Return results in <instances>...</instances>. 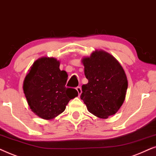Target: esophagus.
Returning a JSON list of instances; mask_svg holds the SVG:
<instances>
[{
	"label": "esophagus",
	"instance_id": "obj_1",
	"mask_svg": "<svg viewBox=\"0 0 156 156\" xmlns=\"http://www.w3.org/2000/svg\"><path fill=\"white\" fill-rule=\"evenodd\" d=\"M76 90H77V91H78V96H80V94H81V93H82L81 88H80V87H77V88H76Z\"/></svg>",
	"mask_w": 156,
	"mask_h": 156
}]
</instances>
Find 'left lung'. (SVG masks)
Returning a JSON list of instances; mask_svg holds the SVG:
<instances>
[{"mask_svg":"<svg viewBox=\"0 0 156 156\" xmlns=\"http://www.w3.org/2000/svg\"><path fill=\"white\" fill-rule=\"evenodd\" d=\"M88 80L83 85L81 99L87 109L98 118H105L118 111L125 101L128 79L119 62L103 50H95L82 58Z\"/></svg>","mask_w":156,"mask_h":156,"instance_id":"obj_1","label":"left lung"}]
</instances>
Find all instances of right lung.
Returning a JSON list of instances; mask_svg holds the SVG:
<instances>
[{"label": "right lung", "instance_id": "1", "mask_svg": "<svg viewBox=\"0 0 156 156\" xmlns=\"http://www.w3.org/2000/svg\"><path fill=\"white\" fill-rule=\"evenodd\" d=\"M59 67L60 61L55 58H40L24 79L23 88L29 107L43 119L57 117L70 100L78 96L76 89L66 87L68 74Z\"/></svg>", "mask_w": 156, "mask_h": 156}]
</instances>
